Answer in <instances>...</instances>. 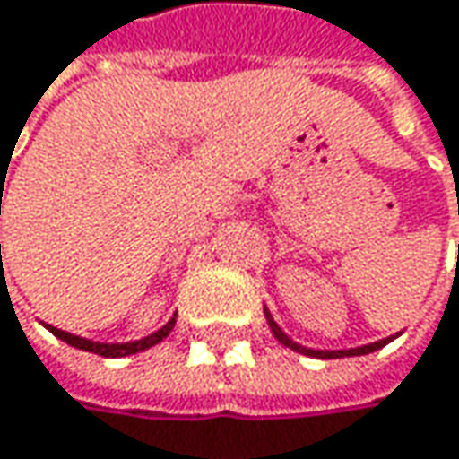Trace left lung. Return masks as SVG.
Returning a JSON list of instances; mask_svg holds the SVG:
<instances>
[{
  "label": "left lung",
  "instance_id": "8db88e82",
  "mask_svg": "<svg viewBox=\"0 0 459 459\" xmlns=\"http://www.w3.org/2000/svg\"><path fill=\"white\" fill-rule=\"evenodd\" d=\"M267 322H270V330H273V335L278 337L283 345L288 348H293L296 353H304V356H314V359H345V356H366V353H374V351H379V348H385L387 342H390L392 337H385V340H377V342H368V345H361V348H351V351H311V348H304V345H299V342H293V340H288L283 335V330L273 322V316L267 314Z\"/></svg>",
  "mask_w": 459,
  "mask_h": 459
}]
</instances>
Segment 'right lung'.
Segmentation results:
<instances>
[{"label":"right lung","mask_w":459,"mask_h":459,"mask_svg":"<svg viewBox=\"0 0 459 459\" xmlns=\"http://www.w3.org/2000/svg\"><path fill=\"white\" fill-rule=\"evenodd\" d=\"M176 325V316L174 319H169L158 333H152V335L143 337V340H134V342H93V340H85V337H77V335H69L65 330H56V327H51V325H46L54 335L59 337V340H65L67 345L72 348H80V351H88V353H95V356H103V359H122V356H132V353H140V351H145L150 345H155V342H160L163 337H169V333L174 330Z\"/></svg>","instance_id":"1"}]
</instances>
